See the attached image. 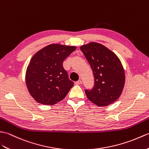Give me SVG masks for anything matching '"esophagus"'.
Here are the masks:
<instances>
[{"label": "esophagus", "instance_id": "esophagus-1", "mask_svg": "<svg viewBox=\"0 0 149 149\" xmlns=\"http://www.w3.org/2000/svg\"><path fill=\"white\" fill-rule=\"evenodd\" d=\"M75 85H80L81 84V80H78L77 81H75Z\"/></svg>", "mask_w": 149, "mask_h": 149}]
</instances>
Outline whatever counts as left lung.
I'll use <instances>...</instances> for the list:
<instances>
[{"label": "left lung", "instance_id": "1", "mask_svg": "<svg viewBox=\"0 0 149 149\" xmlns=\"http://www.w3.org/2000/svg\"><path fill=\"white\" fill-rule=\"evenodd\" d=\"M80 49L93 72L94 87L85 89L87 98L99 106L113 103L120 97L125 84L124 68L117 56L104 46L92 42Z\"/></svg>", "mask_w": 149, "mask_h": 149}]
</instances>
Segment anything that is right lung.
<instances>
[{
	"label": "right lung",
	"mask_w": 149,
	"mask_h": 149,
	"mask_svg": "<svg viewBox=\"0 0 149 149\" xmlns=\"http://www.w3.org/2000/svg\"><path fill=\"white\" fill-rule=\"evenodd\" d=\"M75 47L52 44L38 51L31 58L25 74L30 94L39 103L53 105L62 101L73 86L63 62Z\"/></svg>",
	"instance_id": "add662e5"
}]
</instances>
